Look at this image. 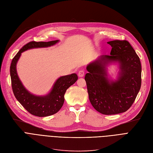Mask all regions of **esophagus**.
Here are the masks:
<instances>
[{"label":"esophagus","mask_w":153,"mask_h":153,"mask_svg":"<svg viewBox=\"0 0 153 153\" xmlns=\"http://www.w3.org/2000/svg\"><path fill=\"white\" fill-rule=\"evenodd\" d=\"M84 75V70H81L79 71V72H78L79 77H83Z\"/></svg>","instance_id":"obj_1"}]
</instances>
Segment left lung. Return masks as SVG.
Segmentation results:
<instances>
[{
  "label": "left lung",
  "mask_w": 153,
  "mask_h": 153,
  "mask_svg": "<svg viewBox=\"0 0 153 153\" xmlns=\"http://www.w3.org/2000/svg\"><path fill=\"white\" fill-rule=\"evenodd\" d=\"M112 47L110 55H101L89 64L84 79L89 99L94 108L104 115L126 111L136 98L141 86L139 57L127 40L107 42ZM118 62L120 71L115 81L108 79L106 67Z\"/></svg>",
  "instance_id": "obj_1"
}]
</instances>
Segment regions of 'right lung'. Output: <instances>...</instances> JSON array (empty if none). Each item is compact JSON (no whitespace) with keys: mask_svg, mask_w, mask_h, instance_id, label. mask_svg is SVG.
I'll list each match as a JSON object with an SVG mask.
<instances>
[{"mask_svg":"<svg viewBox=\"0 0 153 153\" xmlns=\"http://www.w3.org/2000/svg\"><path fill=\"white\" fill-rule=\"evenodd\" d=\"M59 42V39L48 42H30L22 47L11 62L10 74L14 94L22 106L35 116L47 117L58 112L64 103V94L66 90L76 82L78 77L75 73L61 76L55 81L52 90L48 94L36 96L30 93L22 85L16 71L17 62L20 58L21 53L27 50L51 47Z\"/></svg>","mask_w":153,"mask_h":153,"instance_id":"1","label":"right lung"}]
</instances>
